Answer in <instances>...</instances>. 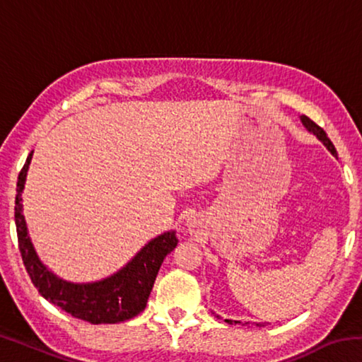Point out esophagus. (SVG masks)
<instances>
[{"label":"esophagus","instance_id":"esophagus-1","mask_svg":"<svg viewBox=\"0 0 362 362\" xmlns=\"http://www.w3.org/2000/svg\"><path fill=\"white\" fill-rule=\"evenodd\" d=\"M187 225H188V230L189 231H194L196 228H198V220H196V217H188L187 218Z\"/></svg>","mask_w":362,"mask_h":362}]
</instances>
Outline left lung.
I'll list each match as a JSON object with an SVG mask.
<instances>
[{"label":"left lung","instance_id":"obj_1","mask_svg":"<svg viewBox=\"0 0 362 362\" xmlns=\"http://www.w3.org/2000/svg\"><path fill=\"white\" fill-rule=\"evenodd\" d=\"M300 121H302V124L305 126V129L308 131V132L313 134V136H316L317 139H320L321 142H322V145L326 146V148H327L330 153H332V155L337 158V150H335V146H334V144H332V142H330V139L327 137V134L322 131V127L317 126L316 122L311 121V119L308 118V116H305V115L300 116ZM217 317H220V316H217ZM225 321H226V322H235V324H244V326H249V324H250V322L231 321V320H225ZM254 324H255V326H263V324H260V322H254Z\"/></svg>","mask_w":362,"mask_h":362}]
</instances>
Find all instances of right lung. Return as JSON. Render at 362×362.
Here are the masks:
<instances>
[{
  "mask_svg": "<svg viewBox=\"0 0 362 362\" xmlns=\"http://www.w3.org/2000/svg\"><path fill=\"white\" fill-rule=\"evenodd\" d=\"M32 156L33 151L19 174L14 207L19 249L32 283L49 302L90 324H116L137 316L145 310L164 257L173 252L179 243L175 231L170 230L153 238L124 267L100 281L71 283L59 278L40 260L23 217L22 193Z\"/></svg>",
  "mask_w": 362,
  "mask_h": 362,
  "instance_id": "1",
  "label": "right lung"
}]
</instances>
